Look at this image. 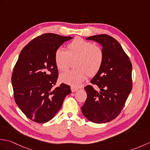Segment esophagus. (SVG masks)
Returning <instances> with one entry per match:
<instances>
[{
	"instance_id": "obj_1",
	"label": "esophagus",
	"mask_w": 150,
	"mask_h": 150,
	"mask_svg": "<svg viewBox=\"0 0 150 150\" xmlns=\"http://www.w3.org/2000/svg\"><path fill=\"white\" fill-rule=\"evenodd\" d=\"M78 90V88H76V87H73V86H71V91L72 92H75V91H76Z\"/></svg>"
}]
</instances>
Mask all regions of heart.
<instances>
[{"mask_svg": "<svg viewBox=\"0 0 150 150\" xmlns=\"http://www.w3.org/2000/svg\"><path fill=\"white\" fill-rule=\"evenodd\" d=\"M73 60V67L75 68L60 75V80L77 87L87 75L93 77L98 72L104 60V52L101 47L94 45L93 42L76 38L68 44L66 51L59 47L54 53V61L60 71L68 69L70 60Z\"/></svg>", "mask_w": 150, "mask_h": 150, "instance_id": "1", "label": "heart"}]
</instances>
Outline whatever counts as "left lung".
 Returning <instances> with one entry per match:
<instances>
[{
	"label": "left lung",
	"instance_id": "obj_1",
	"mask_svg": "<svg viewBox=\"0 0 150 150\" xmlns=\"http://www.w3.org/2000/svg\"><path fill=\"white\" fill-rule=\"evenodd\" d=\"M103 46L104 60L99 71L84 88L87 98L81 108L84 115L98 124L110 122L119 115L132 90V64L122 46L113 37L106 34L86 38Z\"/></svg>",
	"mask_w": 150,
	"mask_h": 150
}]
</instances>
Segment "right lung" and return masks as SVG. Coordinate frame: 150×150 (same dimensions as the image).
Segmentation results:
<instances>
[{
  "instance_id": "right-lung-1",
  "label": "right lung",
  "mask_w": 150,
  "mask_h": 150,
  "mask_svg": "<svg viewBox=\"0 0 150 150\" xmlns=\"http://www.w3.org/2000/svg\"><path fill=\"white\" fill-rule=\"evenodd\" d=\"M71 37L44 33L24 46L11 76L14 99L28 119L37 123L48 122L55 115L70 86L60 84L54 88L58 69L54 61L55 50Z\"/></svg>"
}]
</instances>
